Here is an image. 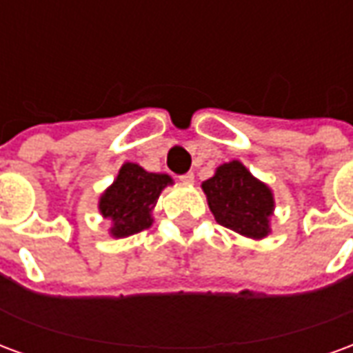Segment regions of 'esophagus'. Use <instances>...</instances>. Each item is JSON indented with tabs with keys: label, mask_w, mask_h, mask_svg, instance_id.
Returning a JSON list of instances; mask_svg holds the SVG:
<instances>
[{
	"label": "esophagus",
	"mask_w": 353,
	"mask_h": 353,
	"mask_svg": "<svg viewBox=\"0 0 353 353\" xmlns=\"http://www.w3.org/2000/svg\"><path fill=\"white\" fill-rule=\"evenodd\" d=\"M179 181L183 185H192L194 183V174H192V172H187L183 176H179Z\"/></svg>",
	"instance_id": "obj_1"
}]
</instances>
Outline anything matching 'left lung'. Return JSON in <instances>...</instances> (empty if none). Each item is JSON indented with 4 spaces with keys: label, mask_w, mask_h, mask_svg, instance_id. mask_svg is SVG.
Returning a JSON list of instances; mask_svg holds the SVG:
<instances>
[{
    "label": "left lung",
    "mask_w": 353,
    "mask_h": 353,
    "mask_svg": "<svg viewBox=\"0 0 353 353\" xmlns=\"http://www.w3.org/2000/svg\"><path fill=\"white\" fill-rule=\"evenodd\" d=\"M202 191L206 192L208 206L219 225L253 240L268 236L274 194L242 162L221 164L214 177L202 183Z\"/></svg>",
    "instance_id": "left-lung-1"
}]
</instances>
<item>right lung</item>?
I'll use <instances>...</instances> for the list:
<instances>
[{"instance_id":"add662e5","label":"right lung","mask_w":353,"mask_h":353,"mask_svg":"<svg viewBox=\"0 0 353 353\" xmlns=\"http://www.w3.org/2000/svg\"><path fill=\"white\" fill-rule=\"evenodd\" d=\"M168 174L147 172L139 164L124 162L119 176L100 196L98 210L111 221L109 234L126 238L153 225V208L162 189L172 185Z\"/></svg>"}]
</instances>
